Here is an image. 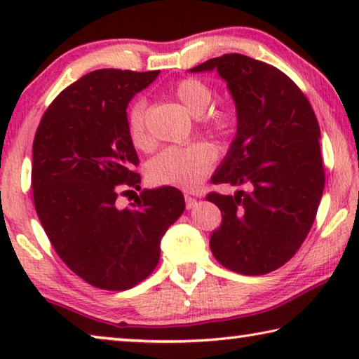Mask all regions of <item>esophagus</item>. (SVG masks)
<instances>
[{"mask_svg":"<svg viewBox=\"0 0 359 359\" xmlns=\"http://www.w3.org/2000/svg\"><path fill=\"white\" fill-rule=\"evenodd\" d=\"M185 205H187V209H193L194 205H196V199L194 198H191V196H185Z\"/></svg>","mask_w":359,"mask_h":359,"instance_id":"esophagus-1","label":"esophagus"}]
</instances>
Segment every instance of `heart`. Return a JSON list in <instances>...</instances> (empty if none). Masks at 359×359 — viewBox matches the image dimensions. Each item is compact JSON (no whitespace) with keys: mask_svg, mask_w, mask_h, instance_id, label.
Returning a JSON list of instances; mask_svg holds the SVG:
<instances>
[{"mask_svg":"<svg viewBox=\"0 0 359 359\" xmlns=\"http://www.w3.org/2000/svg\"><path fill=\"white\" fill-rule=\"evenodd\" d=\"M172 96L193 115H203L214 100V90L201 79L185 77L174 83ZM147 104L144 98H137L126 109V131L136 149H147L151 137L147 130ZM205 128L220 136H229L238 125V117L231 109H212L204 114ZM217 151L208 142H196L188 147H168L149 163L147 175L151 184L193 188L199 185L212 166Z\"/></svg>","mask_w":359,"mask_h":359,"instance_id":"b5f03b06","label":"heart"}]
</instances>
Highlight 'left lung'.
Here are the masks:
<instances>
[{"label":"left lung","mask_w":359,"mask_h":359,"mask_svg":"<svg viewBox=\"0 0 359 359\" xmlns=\"http://www.w3.org/2000/svg\"><path fill=\"white\" fill-rule=\"evenodd\" d=\"M217 71L238 112V133L212 184L222 224L210 250L222 266L263 276L283 266L311 231L325 188L320 126L301 88L276 66L241 53L210 58L191 72Z\"/></svg>","instance_id":"1"}]
</instances>
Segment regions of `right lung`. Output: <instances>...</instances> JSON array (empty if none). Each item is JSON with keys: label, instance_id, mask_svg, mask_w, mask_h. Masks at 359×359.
<instances>
[{"label": "right lung", "instance_id": "obj_1", "mask_svg": "<svg viewBox=\"0 0 359 359\" xmlns=\"http://www.w3.org/2000/svg\"><path fill=\"white\" fill-rule=\"evenodd\" d=\"M158 74L88 72L52 101L36 130V214L63 263L101 290L123 291L145 280L160 261L161 238L185 209L174 187L144 190L125 209L115 203L141 184L126 107Z\"/></svg>", "mask_w": 359, "mask_h": 359}]
</instances>
